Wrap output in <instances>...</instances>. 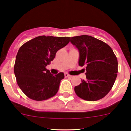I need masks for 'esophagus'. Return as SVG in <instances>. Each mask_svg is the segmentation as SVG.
Masks as SVG:
<instances>
[{
  "instance_id": "1",
  "label": "esophagus",
  "mask_w": 131,
  "mask_h": 131,
  "mask_svg": "<svg viewBox=\"0 0 131 131\" xmlns=\"http://www.w3.org/2000/svg\"><path fill=\"white\" fill-rule=\"evenodd\" d=\"M64 76H65L66 78H68V77H71L70 75L68 74V73H64Z\"/></svg>"
}]
</instances>
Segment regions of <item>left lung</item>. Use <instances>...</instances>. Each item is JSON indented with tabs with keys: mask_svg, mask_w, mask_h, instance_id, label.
Here are the masks:
<instances>
[{
	"mask_svg": "<svg viewBox=\"0 0 131 131\" xmlns=\"http://www.w3.org/2000/svg\"><path fill=\"white\" fill-rule=\"evenodd\" d=\"M70 42L78 50L79 66L85 67L86 79L74 88L78 97L96 101L112 89L118 73V60L106 43L88 35L72 37Z\"/></svg>",
	"mask_w": 131,
	"mask_h": 131,
	"instance_id": "left-lung-1",
	"label": "left lung"
}]
</instances>
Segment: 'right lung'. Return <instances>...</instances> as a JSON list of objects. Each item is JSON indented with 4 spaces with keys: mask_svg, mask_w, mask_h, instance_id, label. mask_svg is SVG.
<instances>
[{
    "mask_svg": "<svg viewBox=\"0 0 131 131\" xmlns=\"http://www.w3.org/2000/svg\"><path fill=\"white\" fill-rule=\"evenodd\" d=\"M69 42V37L41 36L19 48L14 73L19 88L29 98L42 101L57 94L64 73L52 74L46 67L55 58L57 51Z\"/></svg>",
    "mask_w": 131,
    "mask_h": 131,
    "instance_id": "add662e5",
    "label": "right lung"
}]
</instances>
